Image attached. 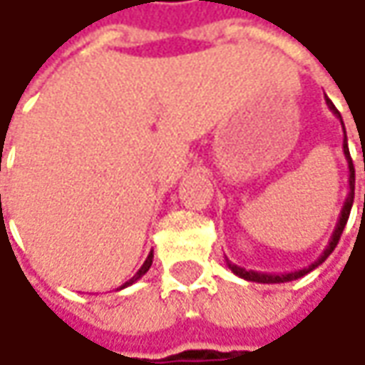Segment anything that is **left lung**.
Instances as JSON below:
<instances>
[{"label":"left lung","mask_w":365,"mask_h":365,"mask_svg":"<svg viewBox=\"0 0 365 365\" xmlns=\"http://www.w3.org/2000/svg\"><path fill=\"white\" fill-rule=\"evenodd\" d=\"M325 103H327V107L331 110L333 115L337 117V119L341 120V115H339V110L333 107V103L329 98H325ZM341 125H344V120H341ZM344 133H346V127H344ZM344 153H346L347 159V168H349V194H347V200L344 207H341V214H339V220H337V226H335V230L331 234V240H329V245L327 248L321 252V257L313 262V264H309L307 269H301L295 270V272H284V274H269V272H257V270H246L242 267H238V264H232L228 258H226V264H228V269L232 270L236 277H240V279H245V281H252V283H289V281H295V279H301V277H305L307 272H311L313 269H317L321 262H325V258L331 255L333 250H335V246L339 242V236L344 232V228H346L347 218H349V212H351V206H354V190H356V170H354V163H351V158H349V149H347V137L344 139Z\"/></svg>","instance_id":"obj_1"}]
</instances>
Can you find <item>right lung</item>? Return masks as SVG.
Instances as JSON below:
<instances>
[{
  "mask_svg": "<svg viewBox=\"0 0 365 365\" xmlns=\"http://www.w3.org/2000/svg\"><path fill=\"white\" fill-rule=\"evenodd\" d=\"M151 262H153V252H149V257L145 258L143 267H141V269H139V270H137V272H135V277H133V279H129V281H127V283L123 284V287H119V289H125V287H129V284H133V283H135V281H139V279L143 277L145 272L149 270V267H151Z\"/></svg>",
  "mask_w": 365,
  "mask_h": 365,
  "instance_id": "add662e5",
  "label": "right lung"
}]
</instances>
